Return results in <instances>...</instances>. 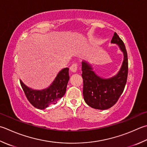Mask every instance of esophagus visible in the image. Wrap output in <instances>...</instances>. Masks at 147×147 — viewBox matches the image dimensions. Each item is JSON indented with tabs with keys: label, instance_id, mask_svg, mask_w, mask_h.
Instances as JSON below:
<instances>
[{
	"label": "esophagus",
	"instance_id": "obj_1",
	"mask_svg": "<svg viewBox=\"0 0 147 147\" xmlns=\"http://www.w3.org/2000/svg\"><path fill=\"white\" fill-rule=\"evenodd\" d=\"M78 64L77 63H74V64H73L71 65L70 70L72 72H74V73H75V72L78 69Z\"/></svg>",
	"mask_w": 147,
	"mask_h": 147
}]
</instances>
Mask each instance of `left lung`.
Here are the masks:
<instances>
[{
    "label": "left lung",
    "instance_id": "8db88e82",
    "mask_svg": "<svg viewBox=\"0 0 147 147\" xmlns=\"http://www.w3.org/2000/svg\"><path fill=\"white\" fill-rule=\"evenodd\" d=\"M111 42L119 45L124 55L122 67L115 76L102 79L92 71V69L87 63H82L84 100L89 106L98 110H107L115 105L127 82L128 59L125 45L116 32L114 33Z\"/></svg>",
    "mask_w": 147,
    "mask_h": 147
}]
</instances>
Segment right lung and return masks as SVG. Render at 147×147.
Wrapping results in <instances>:
<instances>
[{
	"label": "right lung",
	"mask_w": 147,
	"mask_h": 147,
	"mask_svg": "<svg viewBox=\"0 0 147 147\" xmlns=\"http://www.w3.org/2000/svg\"><path fill=\"white\" fill-rule=\"evenodd\" d=\"M69 80V68H64L57 74L55 80L48 88L42 90H34L28 88L22 81V87L28 101L34 107L44 110L57 101L64 96Z\"/></svg>",
	"instance_id": "right-lung-1"
}]
</instances>
